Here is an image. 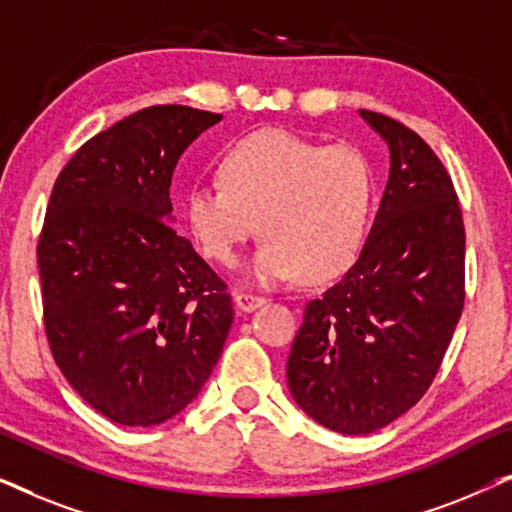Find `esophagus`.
<instances>
[{
    "label": "esophagus",
    "instance_id": "1",
    "mask_svg": "<svg viewBox=\"0 0 512 512\" xmlns=\"http://www.w3.org/2000/svg\"><path fill=\"white\" fill-rule=\"evenodd\" d=\"M263 303H265V298L263 296H256V293H249V291L235 293V305L240 307L242 312L256 310V307H261Z\"/></svg>",
    "mask_w": 512,
    "mask_h": 512
}]
</instances>
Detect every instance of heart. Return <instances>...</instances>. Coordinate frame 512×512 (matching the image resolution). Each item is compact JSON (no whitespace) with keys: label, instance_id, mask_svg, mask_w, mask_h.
Masks as SVG:
<instances>
[{"label":"heart","instance_id":"heart-1","mask_svg":"<svg viewBox=\"0 0 512 512\" xmlns=\"http://www.w3.org/2000/svg\"><path fill=\"white\" fill-rule=\"evenodd\" d=\"M221 186H195L184 221L202 256L235 265L244 242L265 237L249 265L254 282L300 275L319 284L352 268L375 202L368 158L354 146H324L289 130L242 137L219 160Z\"/></svg>","mask_w":512,"mask_h":512}]
</instances>
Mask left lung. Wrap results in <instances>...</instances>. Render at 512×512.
<instances>
[{
	"label": "left lung",
	"mask_w": 512,
	"mask_h": 512,
	"mask_svg": "<svg viewBox=\"0 0 512 512\" xmlns=\"http://www.w3.org/2000/svg\"><path fill=\"white\" fill-rule=\"evenodd\" d=\"M391 151L359 261L305 305L286 380L326 429L363 436L431 387L466 298V230L436 151L396 118L361 109Z\"/></svg>",
	"instance_id": "obj_1"
}]
</instances>
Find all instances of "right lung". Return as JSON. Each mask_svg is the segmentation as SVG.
<instances>
[{"mask_svg":"<svg viewBox=\"0 0 512 512\" xmlns=\"http://www.w3.org/2000/svg\"><path fill=\"white\" fill-rule=\"evenodd\" d=\"M219 121L184 104L139 109L88 139L53 184L37 242L48 347L116 424L184 410L233 324L226 282L170 223L177 160Z\"/></svg>","mask_w":512,"mask_h":512,"instance_id":"obj_1","label":"right lung"}]
</instances>
